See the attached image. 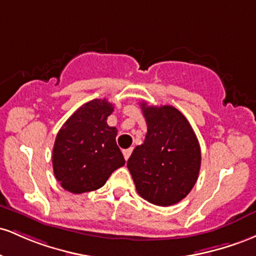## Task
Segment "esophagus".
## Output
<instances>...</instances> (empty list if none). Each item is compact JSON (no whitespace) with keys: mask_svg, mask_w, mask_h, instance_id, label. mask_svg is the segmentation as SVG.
Masks as SVG:
<instances>
[{"mask_svg":"<svg viewBox=\"0 0 256 256\" xmlns=\"http://www.w3.org/2000/svg\"><path fill=\"white\" fill-rule=\"evenodd\" d=\"M122 154H123V156H124L126 160H127L132 154V148H124V150H122Z\"/></svg>","mask_w":256,"mask_h":256,"instance_id":"34e87169","label":"esophagus"}]
</instances>
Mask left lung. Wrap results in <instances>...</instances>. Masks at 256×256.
Listing matches in <instances>:
<instances>
[{
    "label": "left lung",
    "mask_w": 256,
    "mask_h": 256,
    "mask_svg": "<svg viewBox=\"0 0 256 256\" xmlns=\"http://www.w3.org/2000/svg\"><path fill=\"white\" fill-rule=\"evenodd\" d=\"M148 133L134 148L127 166L138 194L154 206L184 200L196 184L200 148L186 117L170 105L142 104Z\"/></svg>",
    "instance_id": "8db88e82"
}]
</instances>
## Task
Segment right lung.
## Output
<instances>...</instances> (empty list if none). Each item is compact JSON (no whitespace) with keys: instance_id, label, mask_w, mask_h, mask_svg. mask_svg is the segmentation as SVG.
Masks as SVG:
<instances>
[{"instance_id":"1","label":"right lung","mask_w":256,"mask_h":256,"mask_svg":"<svg viewBox=\"0 0 256 256\" xmlns=\"http://www.w3.org/2000/svg\"><path fill=\"white\" fill-rule=\"evenodd\" d=\"M114 105L86 102L62 124L53 148V170L62 188L83 194L100 188L126 160L116 144L117 129L106 123Z\"/></svg>"}]
</instances>
